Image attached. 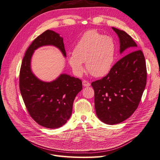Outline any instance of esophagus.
Segmentation results:
<instances>
[{"instance_id": "esophagus-1", "label": "esophagus", "mask_w": 160, "mask_h": 160, "mask_svg": "<svg viewBox=\"0 0 160 160\" xmlns=\"http://www.w3.org/2000/svg\"><path fill=\"white\" fill-rule=\"evenodd\" d=\"M82 85L84 87H90V83L88 81H86V80H83L82 81Z\"/></svg>"}]
</instances>
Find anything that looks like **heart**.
I'll return each instance as SVG.
<instances>
[{"label": "heart", "mask_w": 160, "mask_h": 160, "mask_svg": "<svg viewBox=\"0 0 160 160\" xmlns=\"http://www.w3.org/2000/svg\"><path fill=\"white\" fill-rule=\"evenodd\" d=\"M116 54V43L112 37L104 35L95 30L86 32L75 46L73 54L68 61L78 76L84 72L82 63L86 62L88 72L99 78L106 76L113 66Z\"/></svg>", "instance_id": "b5f03b06"}]
</instances>
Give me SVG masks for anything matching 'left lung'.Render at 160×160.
<instances>
[{"label":"left lung","mask_w":160,"mask_h":160,"mask_svg":"<svg viewBox=\"0 0 160 160\" xmlns=\"http://www.w3.org/2000/svg\"><path fill=\"white\" fill-rule=\"evenodd\" d=\"M119 39L120 53L137 44L125 32L112 27ZM147 83V68L142 50L130 52L112 67L101 79L92 82L96 115L103 123H121L137 109Z\"/></svg>","instance_id":"left-lung-1"}]
</instances>
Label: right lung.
<instances>
[{
	"label": "right lung",
	"mask_w": 160,
	"mask_h": 160,
	"mask_svg": "<svg viewBox=\"0 0 160 160\" xmlns=\"http://www.w3.org/2000/svg\"><path fill=\"white\" fill-rule=\"evenodd\" d=\"M43 46L57 47L67 57L62 37L52 30L45 31L32 42L25 53L20 70L19 87L30 116L44 127L57 128L70 118L74 99L82 90V81L65 73L51 82L37 78L31 70V59L34 51Z\"/></svg>",
	"instance_id": "right-lung-1"
}]
</instances>
